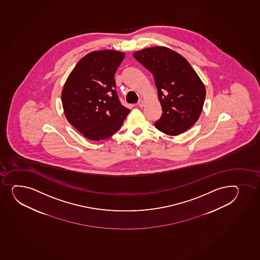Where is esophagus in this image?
Returning <instances> with one entry per match:
<instances>
[{
  "label": "esophagus",
  "mask_w": 260,
  "mask_h": 260,
  "mask_svg": "<svg viewBox=\"0 0 260 260\" xmlns=\"http://www.w3.org/2000/svg\"><path fill=\"white\" fill-rule=\"evenodd\" d=\"M145 105V102L143 101V100H140L139 103H138V106H140V108H142Z\"/></svg>",
  "instance_id": "34e87169"
}]
</instances>
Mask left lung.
Wrapping results in <instances>:
<instances>
[{
  "mask_svg": "<svg viewBox=\"0 0 260 260\" xmlns=\"http://www.w3.org/2000/svg\"><path fill=\"white\" fill-rule=\"evenodd\" d=\"M134 57L152 74L162 115L155 126L176 136L197 122L205 103V85L186 58L164 46L135 51Z\"/></svg>",
  "mask_w": 260,
  "mask_h": 260,
  "instance_id": "left-lung-1",
  "label": "left lung"
}]
</instances>
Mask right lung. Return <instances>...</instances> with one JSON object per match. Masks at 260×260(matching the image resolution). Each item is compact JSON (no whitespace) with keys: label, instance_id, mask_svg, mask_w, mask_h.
<instances>
[{"label":"right lung","instance_id":"1","mask_svg":"<svg viewBox=\"0 0 260 260\" xmlns=\"http://www.w3.org/2000/svg\"><path fill=\"white\" fill-rule=\"evenodd\" d=\"M124 57L125 53L113 49L90 52L79 60L63 85L64 115L88 140L112 136L130 112L115 90V72Z\"/></svg>","mask_w":260,"mask_h":260}]
</instances>
